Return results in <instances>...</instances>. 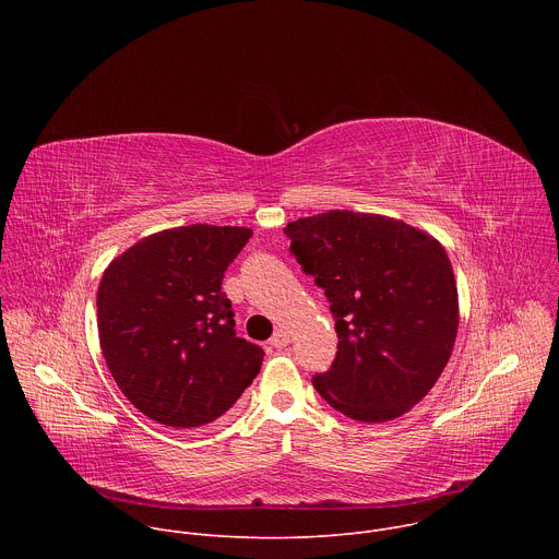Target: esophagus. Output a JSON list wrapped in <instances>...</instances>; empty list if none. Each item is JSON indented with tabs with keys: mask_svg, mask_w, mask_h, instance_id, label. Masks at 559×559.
Wrapping results in <instances>:
<instances>
[{
	"mask_svg": "<svg viewBox=\"0 0 559 559\" xmlns=\"http://www.w3.org/2000/svg\"><path fill=\"white\" fill-rule=\"evenodd\" d=\"M289 341H292V336H289V332H287V330H276V332H274V336L270 338V345H272V347H276V349H283V347H287V345H289Z\"/></svg>",
	"mask_w": 559,
	"mask_h": 559,
	"instance_id": "1",
	"label": "esophagus"
}]
</instances>
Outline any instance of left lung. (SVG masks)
<instances>
[{
    "label": "left lung",
    "instance_id": "8db88e82",
    "mask_svg": "<svg viewBox=\"0 0 559 559\" xmlns=\"http://www.w3.org/2000/svg\"><path fill=\"white\" fill-rule=\"evenodd\" d=\"M283 231L336 321L338 352L311 378L316 391L360 423L409 412L444 371L457 334L444 248L403 221L347 210L298 218Z\"/></svg>",
    "mask_w": 559,
    "mask_h": 559
}]
</instances>
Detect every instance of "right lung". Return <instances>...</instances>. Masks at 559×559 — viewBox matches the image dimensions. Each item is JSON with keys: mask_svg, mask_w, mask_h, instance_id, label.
Wrapping results in <instances>:
<instances>
[{"mask_svg": "<svg viewBox=\"0 0 559 559\" xmlns=\"http://www.w3.org/2000/svg\"><path fill=\"white\" fill-rule=\"evenodd\" d=\"M248 227L188 225L152 234L104 272L97 294L102 352L128 401L147 418L203 427L257 378L263 349L236 336L225 270Z\"/></svg>", "mask_w": 559, "mask_h": 559, "instance_id": "1", "label": "right lung"}]
</instances>
